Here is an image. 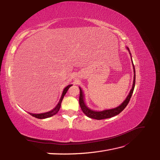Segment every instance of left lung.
<instances>
[{
    "instance_id": "left-lung-1",
    "label": "left lung",
    "mask_w": 160,
    "mask_h": 160,
    "mask_svg": "<svg viewBox=\"0 0 160 160\" xmlns=\"http://www.w3.org/2000/svg\"><path fill=\"white\" fill-rule=\"evenodd\" d=\"M129 53H130V56L132 60V57H131V53L129 51V49L128 47H127ZM132 66H133V71H134V77H133V83H132V89L130 91V93H129L128 96L127 98H126V100L122 102L120 106L112 108V109H108V110H104L102 111H93L90 109L89 108H88L87 107V105L84 103V94L81 88H80V98H79V103H80V106L81 109L83 111V113L85 114L87 117H89L90 118H93V119H96V120H103V119H107V118H110L113 116H115V115H118L120 113L123 111L126 107L127 106V104H128L129 101H130L131 98L132 96V94L133 93V90L135 88V67L134 64L132 63Z\"/></svg>"
}]
</instances>
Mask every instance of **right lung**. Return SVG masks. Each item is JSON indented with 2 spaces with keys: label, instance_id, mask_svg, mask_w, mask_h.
<instances>
[{
  "label": "right lung",
  "instance_id": "obj_1",
  "mask_svg": "<svg viewBox=\"0 0 160 160\" xmlns=\"http://www.w3.org/2000/svg\"><path fill=\"white\" fill-rule=\"evenodd\" d=\"M71 86H72V84H69V85H68L67 87H66L65 88H64V90H63V92H62V96H61L60 99V101L58 104H57V106L53 108V110L50 111L49 112H46V113H40V114H33V113H30L29 114L32 115L33 117H35L36 118H38V119H45V118H50L53 116V115H56L58 112V111L60 110V106H61V102H62V99L63 98L64 96V95L66 94L67 91H68V89H69V87Z\"/></svg>",
  "mask_w": 160,
  "mask_h": 160
}]
</instances>
